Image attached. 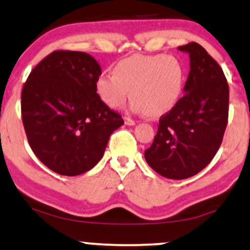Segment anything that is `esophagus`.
<instances>
[{"label":"esophagus","mask_w":250,"mask_h":250,"mask_svg":"<svg viewBox=\"0 0 250 250\" xmlns=\"http://www.w3.org/2000/svg\"><path fill=\"white\" fill-rule=\"evenodd\" d=\"M124 122H125V125H128V126L136 125V122H134L133 119H131L130 117H124Z\"/></svg>","instance_id":"34e87169"}]
</instances>
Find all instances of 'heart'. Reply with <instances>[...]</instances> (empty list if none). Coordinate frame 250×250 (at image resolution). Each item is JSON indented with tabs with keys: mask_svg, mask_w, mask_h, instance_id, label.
Here are the masks:
<instances>
[{
	"mask_svg": "<svg viewBox=\"0 0 250 250\" xmlns=\"http://www.w3.org/2000/svg\"><path fill=\"white\" fill-rule=\"evenodd\" d=\"M184 69L173 56L137 55L118 62L113 75L96 79V93L110 108H118L128 98L131 110L160 117L177 104L183 92Z\"/></svg>",
	"mask_w": 250,
	"mask_h": 250,
	"instance_id": "b5f03b06",
	"label": "heart"
}]
</instances>
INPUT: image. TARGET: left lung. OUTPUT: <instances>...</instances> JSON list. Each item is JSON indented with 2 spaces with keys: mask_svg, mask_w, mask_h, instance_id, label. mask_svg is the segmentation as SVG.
Segmentation results:
<instances>
[{
  "mask_svg": "<svg viewBox=\"0 0 250 250\" xmlns=\"http://www.w3.org/2000/svg\"><path fill=\"white\" fill-rule=\"evenodd\" d=\"M189 55L183 98L159 120L145 159L158 174L183 180L206 167L222 143L227 126L229 87L220 65L200 44L179 46Z\"/></svg>",
  "mask_w": 250,
  "mask_h": 250,
  "instance_id": "8db88e82",
  "label": "left lung"
}]
</instances>
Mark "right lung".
<instances>
[{
  "instance_id": "obj_1",
  "label": "right lung",
  "mask_w": 250,
  "mask_h": 250,
  "mask_svg": "<svg viewBox=\"0 0 250 250\" xmlns=\"http://www.w3.org/2000/svg\"><path fill=\"white\" fill-rule=\"evenodd\" d=\"M102 69L81 51L51 52L35 66L21 96L29 145L48 168L75 177L104 155L113 131L124 124L96 93Z\"/></svg>"
}]
</instances>
